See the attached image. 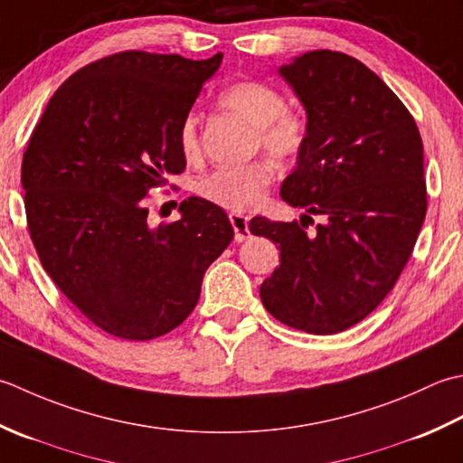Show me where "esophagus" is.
I'll list each match as a JSON object with an SVG mask.
<instances>
[{
	"mask_svg": "<svg viewBox=\"0 0 463 463\" xmlns=\"http://www.w3.org/2000/svg\"><path fill=\"white\" fill-rule=\"evenodd\" d=\"M230 222L233 225V232H235V241H245L250 238V218L243 213H230Z\"/></svg>",
	"mask_w": 463,
	"mask_h": 463,
	"instance_id": "1",
	"label": "esophagus"
}]
</instances>
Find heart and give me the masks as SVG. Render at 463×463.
Wrapping results in <instances>:
<instances>
[{
    "mask_svg": "<svg viewBox=\"0 0 463 463\" xmlns=\"http://www.w3.org/2000/svg\"><path fill=\"white\" fill-rule=\"evenodd\" d=\"M220 106L256 128V144L278 162L296 159L307 139V124L298 111L286 108V96L263 80H241L218 96ZM179 152L185 159L200 156L197 118L187 113L177 129ZM273 182L268 162H251L238 167H220L200 179L197 194L210 203L230 212H248L261 203Z\"/></svg>",
    "mask_w": 463,
    "mask_h": 463,
    "instance_id": "heart-1",
    "label": "heart"
}]
</instances>
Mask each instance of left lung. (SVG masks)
I'll use <instances>...</instances> for the list:
<instances>
[{"mask_svg": "<svg viewBox=\"0 0 463 463\" xmlns=\"http://www.w3.org/2000/svg\"><path fill=\"white\" fill-rule=\"evenodd\" d=\"M279 73L307 111L281 197L326 223L307 233L304 220L250 222L253 235L279 243L260 296L281 324L337 334L382 304L411 256L428 210L423 144L402 99L352 55L307 52Z\"/></svg>", "mask_w": 463, "mask_h": 463, "instance_id": "1", "label": "left lung"}]
</instances>
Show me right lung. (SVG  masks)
I'll list each match as a JSON object with an SVG mask.
<instances>
[{
  "label": "right lung",
  "instance_id": "right-lung-1",
  "mask_svg": "<svg viewBox=\"0 0 463 463\" xmlns=\"http://www.w3.org/2000/svg\"><path fill=\"white\" fill-rule=\"evenodd\" d=\"M128 50L70 75L37 121L22 162L27 230L47 276L91 324L146 342L200 299L205 269L233 240L202 197L152 228L149 192L185 169L177 129L220 68Z\"/></svg>",
  "mask_w": 463,
  "mask_h": 463
}]
</instances>
